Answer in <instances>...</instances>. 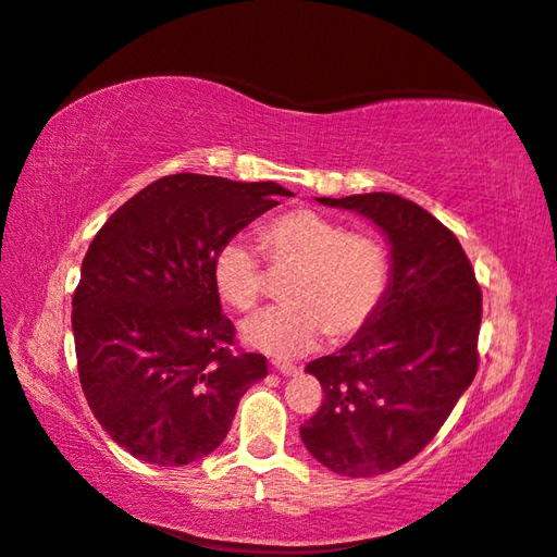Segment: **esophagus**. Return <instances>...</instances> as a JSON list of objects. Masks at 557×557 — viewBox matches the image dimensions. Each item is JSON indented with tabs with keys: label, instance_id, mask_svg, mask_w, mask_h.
I'll return each mask as SVG.
<instances>
[{
	"label": "esophagus",
	"instance_id": "1",
	"mask_svg": "<svg viewBox=\"0 0 557 557\" xmlns=\"http://www.w3.org/2000/svg\"><path fill=\"white\" fill-rule=\"evenodd\" d=\"M272 371H277V373H282V375H297V373H299L297 366H292V363H282V361H275V363H272Z\"/></svg>",
	"mask_w": 557,
	"mask_h": 557
}]
</instances>
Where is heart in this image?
Instances as JSON below:
<instances>
[{
    "mask_svg": "<svg viewBox=\"0 0 557 557\" xmlns=\"http://www.w3.org/2000/svg\"><path fill=\"white\" fill-rule=\"evenodd\" d=\"M270 270L289 272L280 309L244 323L248 347L292 359L315 347L325 333L333 342L357 337L387 297L389 251L369 230H349L315 210H289L260 230ZM212 282L224 304L248 313L263 299L260 258L244 239H227L212 256Z\"/></svg>",
    "mask_w": 557,
    "mask_h": 557,
    "instance_id": "b5f03b06",
    "label": "heart"
}]
</instances>
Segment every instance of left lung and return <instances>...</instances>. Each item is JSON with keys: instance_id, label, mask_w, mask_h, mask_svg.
<instances>
[{"instance_id": "obj_1", "label": "left lung", "mask_w": 557, "mask_h": 557, "mask_svg": "<svg viewBox=\"0 0 557 557\" xmlns=\"http://www.w3.org/2000/svg\"><path fill=\"white\" fill-rule=\"evenodd\" d=\"M387 236V297L349 345L306 366L323 405L301 425L306 449L342 476H377L429 445L479 369L481 287L457 236L395 194L318 198Z\"/></svg>"}]
</instances>
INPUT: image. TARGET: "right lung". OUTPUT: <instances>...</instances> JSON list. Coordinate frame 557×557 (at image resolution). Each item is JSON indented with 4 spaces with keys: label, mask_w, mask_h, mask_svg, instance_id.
I'll use <instances>...</instances> for the list:
<instances>
[{
    "label": "right lung",
    "mask_w": 557,
    "mask_h": 557,
    "mask_svg": "<svg viewBox=\"0 0 557 557\" xmlns=\"http://www.w3.org/2000/svg\"><path fill=\"white\" fill-rule=\"evenodd\" d=\"M277 196L294 194L275 182L162 176L90 242L71 301L78 377L98 423L136 459H203L268 375L263 354L234 347L212 256Z\"/></svg>",
    "instance_id": "obj_1"
}]
</instances>
